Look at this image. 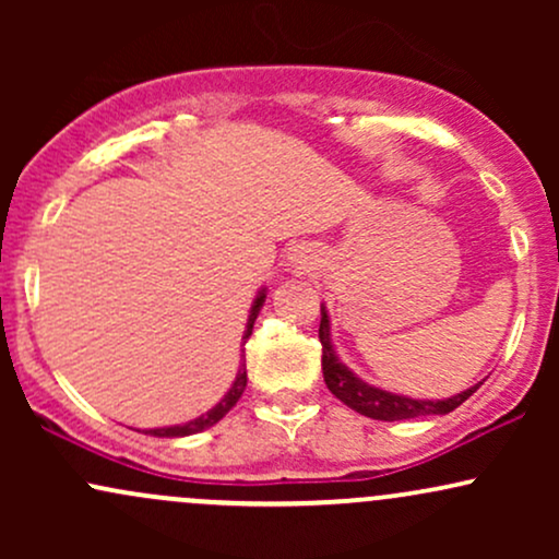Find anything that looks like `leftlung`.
<instances>
[{
  "label": "left lung",
  "mask_w": 559,
  "mask_h": 559,
  "mask_svg": "<svg viewBox=\"0 0 559 559\" xmlns=\"http://www.w3.org/2000/svg\"><path fill=\"white\" fill-rule=\"evenodd\" d=\"M320 344H323V378L325 386L336 400H342L346 407H352L355 413L365 415V418L373 420H413V418H426V415H447L452 409H457L467 396H473L478 391L480 383L476 386L460 391V394L449 396V400H413V396L394 394V391L378 389L365 383L362 378L352 373L346 365L338 360L336 349H333L331 342V320L329 310L320 305Z\"/></svg>",
  "instance_id": "left-lung-1"
}]
</instances>
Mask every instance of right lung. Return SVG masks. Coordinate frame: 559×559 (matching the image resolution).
<instances>
[{"instance_id":"right-lung-1","label":"right lung","mask_w":559,"mask_h":559,"mask_svg":"<svg viewBox=\"0 0 559 559\" xmlns=\"http://www.w3.org/2000/svg\"><path fill=\"white\" fill-rule=\"evenodd\" d=\"M262 305H265V288H260L258 299L252 301V310H249V318H247V329H243V336H241V344H247V338L252 336V329H254V320H258ZM243 352V349H241ZM243 389H247V368H239V373H236V381L230 383L228 394L223 396L221 402L215 404L213 409H207L204 415H199V418L183 423V426H165V428H150V436H159V439H178V436H191V433H202L207 431V428H213L217 420H223L228 415V409L234 407L236 402L241 400Z\"/></svg>"}]
</instances>
